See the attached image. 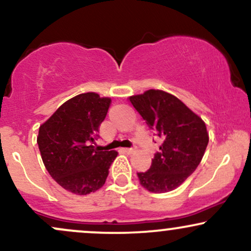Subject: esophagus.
<instances>
[{"label": "esophagus", "mask_w": 251, "mask_h": 251, "mask_svg": "<svg viewBox=\"0 0 251 251\" xmlns=\"http://www.w3.org/2000/svg\"><path fill=\"white\" fill-rule=\"evenodd\" d=\"M123 151L125 152V153H127V154H132L134 152V149H123Z\"/></svg>", "instance_id": "obj_1"}]
</instances>
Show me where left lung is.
I'll return each mask as SVG.
<instances>
[{
  "mask_svg": "<svg viewBox=\"0 0 251 251\" xmlns=\"http://www.w3.org/2000/svg\"><path fill=\"white\" fill-rule=\"evenodd\" d=\"M129 101L163 139L150 170L137 174L140 184L155 194L172 191L200 165L209 143L205 123L178 98L160 89L132 96Z\"/></svg>",
  "mask_w": 251,
  "mask_h": 251,
  "instance_id": "1",
  "label": "left lung"
}]
</instances>
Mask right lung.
I'll return each instance as SVG.
<instances>
[{"label": "right lung", "instance_id": "right-lung-1", "mask_svg": "<svg viewBox=\"0 0 251 251\" xmlns=\"http://www.w3.org/2000/svg\"><path fill=\"white\" fill-rule=\"evenodd\" d=\"M111 105L94 92L63 102L40 126L37 145L42 162L54 180L67 191L88 195L105 184L117 151H100L94 144L100 124Z\"/></svg>", "mask_w": 251, "mask_h": 251}]
</instances>
